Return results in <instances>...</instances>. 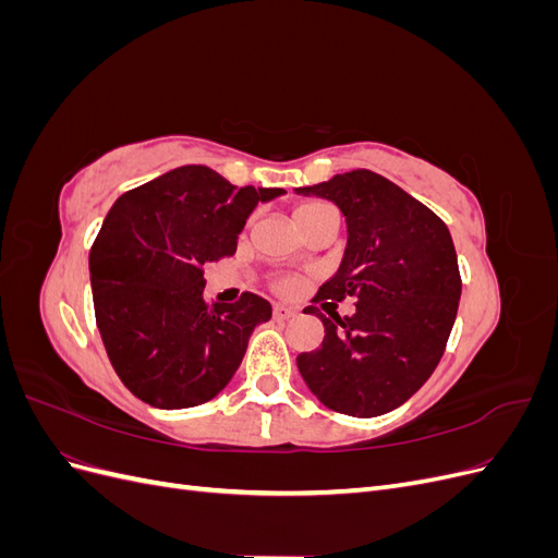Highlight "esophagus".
Here are the masks:
<instances>
[{
	"mask_svg": "<svg viewBox=\"0 0 558 558\" xmlns=\"http://www.w3.org/2000/svg\"><path fill=\"white\" fill-rule=\"evenodd\" d=\"M295 314H298V310H293V307H286V305H275V307H272L275 320H289V318H293Z\"/></svg>",
	"mask_w": 558,
	"mask_h": 558,
	"instance_id": "1",
	"label": "esophagus"
}]
</instances>
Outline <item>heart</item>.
<instances>
[{
    "mask_svg": "<svg viewBox=\"0 0 558 558\" xmlns=\"http://www.w3.org/2000/svg\"><path fill=\"white\" fill-rule=\"evenodd\" d=\"M328 216H337V209L324 199H305V202H300L293 211V218H295L300 230L320 221V218H328ZM281 286H286V283H281Z\"/></svg>",
    "mask_w": 558,
    "mask_h": 558,
    "instance_id": "obj_1",
    "label": "heart"
}]
</instances>
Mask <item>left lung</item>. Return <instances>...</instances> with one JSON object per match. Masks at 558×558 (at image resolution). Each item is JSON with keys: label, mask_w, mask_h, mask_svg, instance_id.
Segmentation results:
<instances>
[{"label": "left lung", "mask_w": 558, "mask_h": 558, "mask_svg": "<svg viewBox=\"0 0 558 558\" xmlns=\"http://www.w3.org/2000/svg\"><path fill=\"white\" fill-rule=\"evenodd\" d=\"M295 193L326 197L347 218L344 258L314 302L356 300L351 316L318 314L324 342L300 353V375L328 410L365 418L391 412L426 384L445 353L461 298L451 234L426 205L369 170Z\"/></svg>", "instance_id": "left-lung-1"}]
</instances>
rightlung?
<instances>
[{
	"label": "right lung",
	"mask_w": 558,
	"mask_h": 558,
	"mask_svg": "<svg viewBox=\"0 0 558 558\" xmlns=\"http://www.w3.org/2000/svg\"><path fill=\"white\" fill-rule=\"evenodd\" d=\"M283 193L183 165L113 202L90 248V286L107 356L130 393L183 410L228 386L272 307L256 293L209 305L205 265L232 256L248 214Z\"/></svg>",
	"instance_id": "add662e5"
}]
</instances>
